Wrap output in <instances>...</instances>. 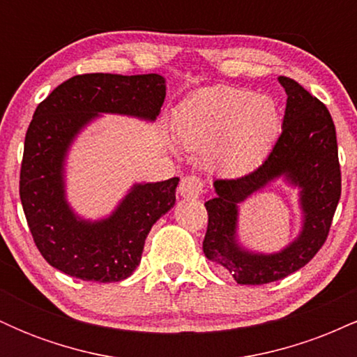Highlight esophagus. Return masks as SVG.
<instances>
[{
    "label": "esophagus",
    "instance_id": "34e87169",
    "mask_svg": "<svg viewBox=\"0 0 357 357\" xmlns=\"http://www.w3.org/2000/svg\"><path fill=\"white\" fill-rule=\"evenodd\" d=\"M178 191L183 198H188V199L198 198L199 192L203 191V179L198 178V176H184L181 183H179Z\"/></svg>",
    "mask_w": 357,
    "mask_h": 357
}]
</instances>
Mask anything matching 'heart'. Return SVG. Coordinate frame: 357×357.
Wrapping results in <instances>:
<instances>
[{"mask_svg": "<svg viewBox=\"0 0 357 357\" xmlns=\"http://www.w3.org/2000/svg\"><path fill=\"white\" fill-rule=\"evenodd\" d=\"M280 132L270 97L248 89L218 87L192 93L176 112V139L184 149L210 151L213 166L245 174L267 158Z\"/></svg>", "mask_w": 357, "mask_h": 357, "instance_id": "obj_1", "label": "heart"}]
</instances>
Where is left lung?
<instances>
[{
  "label": "left lung",
  "instance_id": "8db88e82",
  "mask_svg": "<svg viewBox=\"0 0 357 357\" xmlns=\"http://www.w3.org/2000/svg\"><path fill=\"white\" fill-rule=\"evenodd\" d=\"M278 82L285 89L287 105L282 134L268 158L247 176L216 179V196L204 203V255L241 285L270 284L309 264L327 240L341 198L337 139L329 110L296 80L278 77ZM282 175L301 190L303 230L280 252H250L238 243V204Z\"/></svg>",
  "mask_w": 357,
  "mask_h": 357
}]
</instances>
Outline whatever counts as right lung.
I'll return each mask as SVG.
<instances>
[{
    "label": "right lung",
    "mask_w": 357,
    "mask_h": 357,
    "mask_svg": "<svg viewBox=\"0 0 357 357\" xmlns=\"http://www.w3.org/2000/svg\"><path fill=\"white\" fill-rule=\"evenodd\" d=\"M166 97L158 73H85L60 84L38 105L24 137L20 198L36 248L67 275L121 282L137 268L147 233L176 202L179 178L137 183L107 218L90 221L65 196V159L80 130L99 114L155 121Z\"/></svg>",
    "instance_id": "add662e5"
}]
</instances>
